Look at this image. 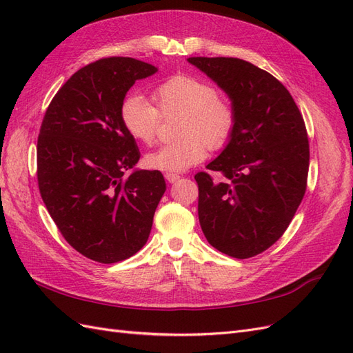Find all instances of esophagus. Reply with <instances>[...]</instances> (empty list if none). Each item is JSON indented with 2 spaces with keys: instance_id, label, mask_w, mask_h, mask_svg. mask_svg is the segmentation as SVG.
I'll list each match as a JSON object with an SVG mask.
<instances>
[{
  "instance_id": "34e87169",
  "label": "esophagus",
  "mask_w": 353,
  "mask_h": 353,
  "mask_svg": "<svg viewBox=\"0 0 353 353\" xmlns=\"http://www.w3.org/2000/svg\"><path fill=\"white\" fill-rule=\"evenodd\" d=\"M165 178L169 181V183H176V181L181 178L178 174H172V172H168L165 174Z\"/></svg>"
}]
</instances>
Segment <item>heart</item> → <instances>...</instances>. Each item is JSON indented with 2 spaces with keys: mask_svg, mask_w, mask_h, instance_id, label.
<instances>
[{
  "mask_svg": "<svg viewBox=\"0 0 353 353\" xmlns=\"http://www.w3.org/2000/svg\"><path fill=\"white\" fill-rule=\"evenodd\" d=\"M154 105L143 97H128L121 105V121L134 140L153 145L162 116L181 114L178 141L168 143L147 154L148 168L165 172H183L200 163L208 148L225 147L237 128V108L227 94L206 79L174 74L152 91Z\"/></svg>",
  "mask_w": 353,
  "mask_h": 353,
  "instance_id": "b5f03b06",
  "label": "heart"
}]
</instances>
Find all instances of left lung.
Masks as SVG:
<instances>
[{
	"instance_id": "1",
	"label": "left lung",
	"mask_w": 353,
	"mask_h": 353,
	"mask_svg": "<svg viewBox=\"0 0 353 353\" xmlns=\"http://www.w3.org/2000/svg\"><path fill=\"white\" fill-rule=\"evenodd\" d=\"M232 99L237 128L194 175L199 221L219 252L248 259L270 249L294 216L307 185L309 141L292 94L271 73L236 57H190Z\"/></svg>"
}]
</instances>
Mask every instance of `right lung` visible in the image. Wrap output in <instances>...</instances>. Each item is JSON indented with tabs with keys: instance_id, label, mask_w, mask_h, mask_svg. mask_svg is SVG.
Listing matches in <instances>:
<instances>
[{
	"instance_id": "right-lung-1",
	"label": "right lung",
	"mask_w": 353,
	"mask_h": 353,
	"mask_svg": "<svg viewBox=\"0 0 353 353\" xmlns=\"http://www.w3.org/2000/svg\"><path fill=\"white\" fill-rule=\"evenodd\" d=\"M156 68L131 57H104L81 68L52 97L37 144L42 200L59 231L85 258H131L150 236L166 184L159 170H126L140 159L121 105L137 79Z\"/></svg>"
}]
</instances>
